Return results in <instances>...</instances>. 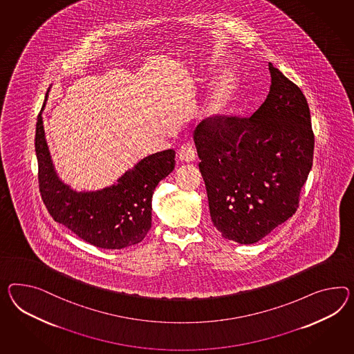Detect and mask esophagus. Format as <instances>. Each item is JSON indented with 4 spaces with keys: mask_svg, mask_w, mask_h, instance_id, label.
Segmentation results:
<instances>
[{
    "mask_svg": "<svg viewBox=\"0 0 354 354\" xmlns=\"http://www.w3.org/2000/svg\"><path fill=\"white\" fill-rule=\"evenodd\" d=\"M178 158L181 162H186V163L194 162L196 159V151H195L194 146L190 144L182 145L178 150Z\"/></svg>",
    "mask_w": 354,
    "mask_h": 354,
    "instance_id": "obj_1",
    "label": "esophagus"
}]
</instances>
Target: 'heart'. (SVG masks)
<instances>
[{"mask_svg": "<svg viewBox=\"0 0 354 354\" xmlns=\"http://www.w3.org/2000/svg\"><path fill=\"white\" fill-rule=\"evenodd\" d=\"M232 87H234L232 78H227L226 82L222 84V87L219 88V91L216 93V96L210 102L212 111H221L226 106L228 99L231 96V92H232Z\"/></svg>", "mask_w": 354, "mask_h": 354, "instance_id": "1", "label": "heart"}]
</instances>
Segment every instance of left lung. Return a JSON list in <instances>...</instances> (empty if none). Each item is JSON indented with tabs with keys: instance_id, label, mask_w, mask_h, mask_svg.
Returning <instances> with one entry per match:
<instances>
[{
	"instance_id": "left-lung-1",
	"label": "left lung",
	"mask_w": 354,
	"mask_h": 354,
	"mask_svg": "<svg viewBox=\"0 0 354 354\" xmlns=\"http://www.w3.org/2000/svg\"><path fill=\"white\" fill-rule=\"evenodd\" d=\"M271 86L249 118L216 115L194 132L212 222L225 239L254 244L297 212L315 135L299 87L268 63Z\"/></svg>"
}]
</instances>
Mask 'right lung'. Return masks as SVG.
<instances>
[{"instance_id":"add662e5","label":"right lung","mask_w":354,"mask_h":354,"mask_svg":"<svg viewBox=\"0 0 354 354\" xmlns=\"http://www.w3.org/2000/svg\"><path fill=\"white\" fill-rule=\"evenodd\" d=\"M42 110L36 127L38 183L50 216L97 248L123 249L141 243L151 228L155 187L174 169V150L146 156L109 187L78 192L65 185L55 171L46 142Z\"/></svg>"}]
</instances>
